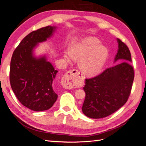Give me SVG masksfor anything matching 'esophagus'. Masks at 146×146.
<instances>
[{"mask_svg": "<svg viewBox=\"0 0 146 146\" xmlns=\"http://www.w3.org/2000/svg\"><path fill=\"white\" fill-rule=\"evenodd\" d=\"M80 75V73L78 70L72 69L69 70L65 74V75L62 79V85L67 89H71L73 87L74 80L77 77Z\"/></svg>", "mask_w": 146, "mask_h": 146, "instance_id": "esophagus-1", "label": "esophagus"}]
</instances>
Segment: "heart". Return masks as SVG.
<instances>
[{
    "label": "heart",
    "mask_w": 146,
    "mask_h": 146,
    "mask_svg": "<svg viewBox=\"0 0 146 146\" xmlns=\"http://www.w3.org/2000/svg\"><path fill=\"white\" fill-rule=\"evenodd\" d=\"M109 56L108 48L101 45L98 38L89 37L79 43L74 44L70 52L64 54V59L69 62L73 59H81L80 67L83 72L94 75L104 66Z\"/></svg>",
    "instance_id": "b5f03b06"
}]
</instances>
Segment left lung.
<instances>
[{"label": "left lung", "mask_w": 146, "mask_h": 146, "mask_svg": "<svg viewBox=\"0 0 146 146\" xmlns=\"http://www.w3.org/2000/svg\"><path fill=\"white\" fill-rule=\"evenodd\" d=\"M117 42L114 61L122 62L86 79V98L82 111L90 118L100 119L113 114L125 104L130 96L134 78L131 55L125 43L119 38Z\"/></svg>", "instance_id": "obj_1"}]
</instances>
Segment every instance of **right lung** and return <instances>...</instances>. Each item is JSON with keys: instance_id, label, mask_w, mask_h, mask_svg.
Returning a JSON list of instances; mask_svg holds the SVG:
<instances>
[{"instance_id": "1", "label": "right lung", "mask_w": 146, "mask_h": 146, "mask_svg": "<svg viewBox=\"0 0 146 146\" xmlns=\"http://www.w3.org/2000/svg\"><path fill=\"white\" fill-rule=\"evenodd\" d=\"M56 27L40 28L26 35L13 52L10 67V82L22 105L34 111H46L57 99L53 80L58 71L45 56L35 57L34 48L52 35Z\"/></svg>"}]
</instances>
